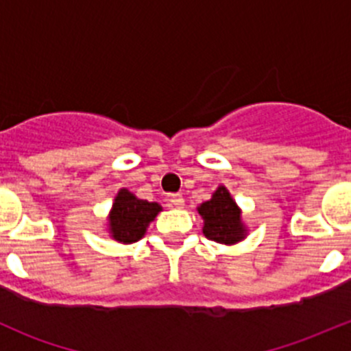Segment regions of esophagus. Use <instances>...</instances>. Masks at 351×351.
Segmentation results:
<instances>
[{
	"label": "esophagus",
	"mask_w": 351,
	"mask_h": 351,
	"mask_svg": "<svg viewBox=\"0 0 351 351\" xmlns=\"http://www.w3.org/2000/svg\"><path fill=\"white\" fill-rule=\"evenodd\" d=\"M168 200H169V205L176 208H182L183 205H185V200H183V197L178 195V193H171Z\"/></svg>",
	"instance_id": "obj_1"
}]
</instances>
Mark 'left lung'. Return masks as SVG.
<instances>
[{
    "label": "left lung",
    "instance_id": "left-lung-1",
    "mask_svg": "<svg viewBox=\"0 0 351 351\" xmlns=\"http://www.w3.org/2000/svg\"><path fill=\"white\" fill-rule=\"evenodd\" d=\"M198 214L204 217V234L210 241L232 244L244 238L241 212L226 186H219L210 200L198 207Z\"/></svg>",
    "mask_w": 351,
    "mask_h": 351
}]
</instances>
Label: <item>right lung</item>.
Masks as SVG:
<instances>
[{
	"label": "right lung",
	"mask_w": 351,
	"mask_h": 351,
	"mask_svg": "<svg viewBox=\"0 0 351 351\" xmlns=\"http://www.w3.org/2000/svg\"><path fill=\"white\" fill-rule=\"evenodd\" d=\"M161 210L156 202L141 200L129 190H120L110 214V231L120 243H136L146 232V228Z\"/></svg>",
	"instance_id": "right-lung-1"
}]
</instances>
